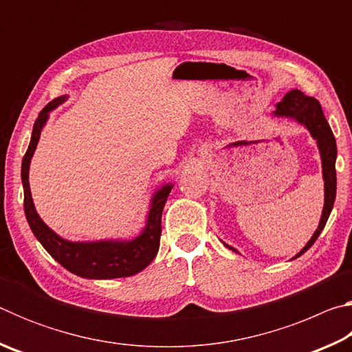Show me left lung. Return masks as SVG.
I'll return each mask as SVG.
<instances>
[{
  "mask_svg": "<svg viewBox=\"0 0 352 352\" xmlns=\"http://www.w3.org/2000/svg\"><path fill=\"white\" fill-rule=\"evenodd\" d=\"M276 118H289L294 119L298 124L305 126L312 138L317 141V147L320 151L321 158V170H323V182H324V205L323 211H321L318 228L315 230L311 239L301 248V252L294 256V259L300 258L305 254L309 248L314 245V242L318 239L321 231H323L324 225L329 219V214L333 208V201H336V192H337V174H336V160H337V144L333 133L327 124L326 118L321 110L320 102L315 98L306 96L305 93L300 90H292L283 98L281 102L276 104V110L272 113ZM226 248L233 250V252L239 253L236 248L230 247L228 243L223 242Z\"/></svg>",
  "mask_w": 352,
  "mask_h": 352,
  "instance_id": "obj_1",
  "label": "left lung"
}]
</instances>
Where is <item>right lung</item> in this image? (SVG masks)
<instances>
[{
    "instance_id": "add662e5",
    "label": "right lung",
    "mask_w": 352,
    "mask_h": 352,
    "mask_svg": "<svg viewBox=\"0 0 352 352\" xmlns=\"http://www.w3.org/2000/svg\"><path fill=\"white\" fill-rule=\"evenodd\" d=\"M68 96H58L40 111L34 124L29 147L21 163V182L25 189V214L34 236L58 264L74 275L87 279H113L132 276L144 270L155 259L162 236V214L168 200L172 183H166L153 194L148 206L146 226L133 239H104L73 242L54 233L35 210L31 188H29V166L37 148L41 130L50 113L63 104Z\"/></svg>"
}]
</instances>
